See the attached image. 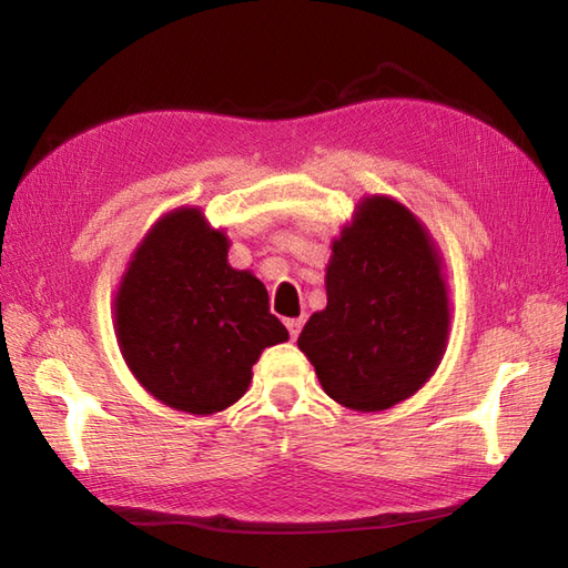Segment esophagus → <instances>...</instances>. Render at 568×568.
Masks as SVG:
<instances>
[{"mask_svg":"<svg viewBox=\"0 0 568 568\" xmlns=\"http://www.w3.org/2000/svg\"><path fill=\"white\" fill-rule=\"evenodd\" d=\"M303 324H305V320H303V317H297V320H287V322H285L287 332H291V339H297V336H300V329H303Z\"/></svg>","mask_w":568,"mask_h":568,"instance_id":"esophagus-1","label":"esophagus"}]
</instances>
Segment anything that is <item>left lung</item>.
I'll return each instance as SVG.
<instances>
[{
  "instance_id": "1",
  "label": "left lung",
  "mask_w": 568,
  "mask_h": 568,
  "mask_svg": "<svg viewBox=\"0 0 568 568\" xmlns=\"http://www.w3.org/2000/svg\"><path fill=\"white\" fill-rule=\"evenodd\" d=\"M327 307L297 346L324 393L356 413H381L425 385L452 327L444 261L403 202L368 195L332 241Z\"/></svg>"
}]
</instances>
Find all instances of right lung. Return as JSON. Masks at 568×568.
I'll list each match as a JSON object with an SVG mask.
<instances>
[{
	"instance_id": "add662e5",
	"label": "right lung",
	"mask_w": 568,
	"mask_h": 568,
	"mask_svg": "<svg viewBox=\"0 0 568 568\" xmlns=\"http://www.w3.org/2000/svg\"><path fill=\"white\" fill-rule=\"evenodd\" d=\"M226 256V234L200 207L171 210L131 253L114 295L129 371L155 400L190 415L234 405L263 348L291 339L265 285Z\"/></svg>"
}]
</instances>
